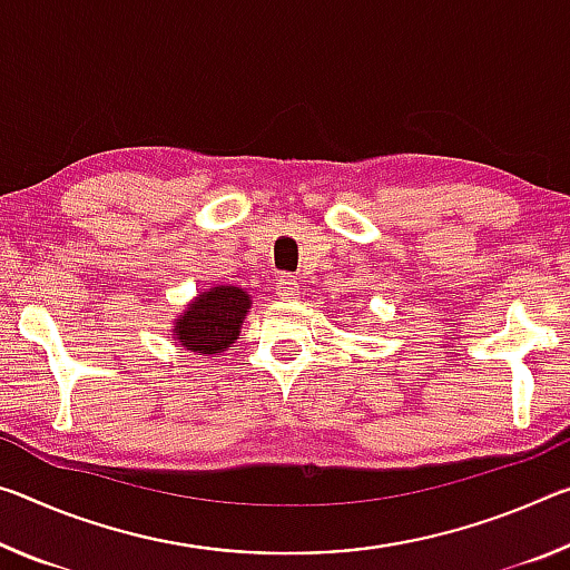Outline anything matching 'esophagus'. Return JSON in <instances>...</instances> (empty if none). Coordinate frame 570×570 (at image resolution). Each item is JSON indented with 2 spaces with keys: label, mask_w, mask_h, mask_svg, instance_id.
Masks as SVG:
<instances>
[{
  "label": "esophagus",
  "mask_w": 570,
  "mask_h": 570,
  "mask_svg": "<svg viewBox=\"0 0 570 570\" xmlns=\"http://www.w3.org/2000/svg\"><path fill=\"white\" fill-rule=\"evenodd\" d=\"M276 294L282 296V299L292 302V299H296V296H299V284H296L294 276L282 274L276 278Z\"/></svg>",
  "instance_id": "esophagus-1"
}]
</instances>
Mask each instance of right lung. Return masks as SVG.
Returning a JSON list of instances; mask_svg holds the SVG:
<instances>
[{"instance_id": "1", "label": "right lung", "mask_w": 570, "mask_h": 570, "mask_svg": "<svg viewBox=\"0 0 570 570\" xmlns=\"http://www.w3.org/2000/svg\"><path fill=\"white\" fill-rule=\"evenodd\" d=\"M250 306V296L238 286H215L200 294L195 304H189L185 314H179L177 340L187 350L215 355L238 340L240 322Z\"/></svg>"}]
</instances>
